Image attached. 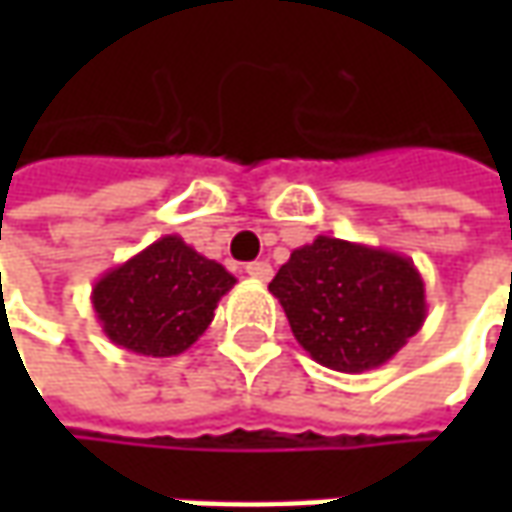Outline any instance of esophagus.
Masks as SVG:
<instances>
[{"label": "esophagus", "instance_id": "34e87169", "mask_svg": "<svg viewBox=\"0 0 512 512\" xmlns=\"http://www.w3.org/2000/svg\"><path fill=\"white\" fill-rule=\"evenodd\" d=\"M245 273L256 282H270L273 267H270V262H250V265H245Z\"/></svg>", "mask_w": 512, "mask_h": 512}]
</instances>
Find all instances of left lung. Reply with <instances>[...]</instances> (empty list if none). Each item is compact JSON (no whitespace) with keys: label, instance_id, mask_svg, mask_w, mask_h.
<instances>
[{"label":"left lung","instance_id":"left-lung-1","mask_svg":"<svg viewBox=\"0 0 512 512\" xmlns=\"http://www.w3.org/2000/svg\"><path fill=\"white\" fill-rule=\"evenodd\" d=\"M296 342L339 373L390 362L427 316L422 273L402 253L316 236L270 282Z\"/></svg>","mask_w":512,"mask_h":512}]
</instances>
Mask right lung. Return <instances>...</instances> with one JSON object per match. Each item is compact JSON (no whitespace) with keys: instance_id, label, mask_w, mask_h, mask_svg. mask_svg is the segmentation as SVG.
<instances>
[{"instance_id":"obj_1","label":"right lung","mask_w":512,"mask_h":512,"mask_svg":"<svg viewBox=\"0 0 512 512\" xmlns=\"http://www.w3.org/2000/svg\"><path fill=\"white\" fill-rule=\"evenodd\" d=\"M236 276L170 233L108 270L90 293L110 342L139 356H179L213 322Z\"/></svg>"}]
</instances>
